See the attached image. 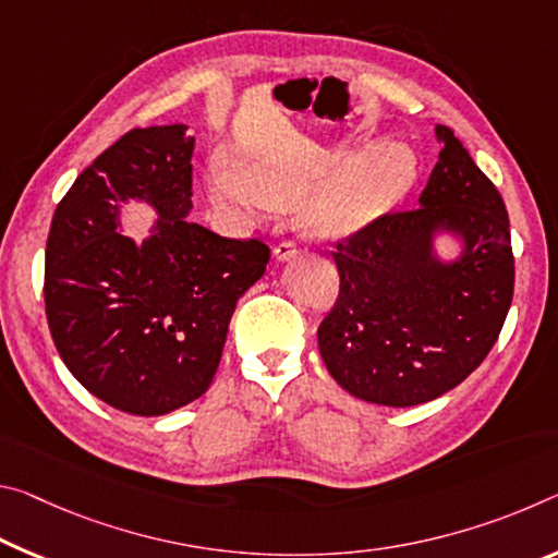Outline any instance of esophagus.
Here are the masks:
<instances>
[{
	"instance_id": "1",
	"label": "esophagus",
	"mask_w": 558,
	"mask_h": 558,
	"mask_svg": "<svg viewBox=\"0 0 558 558\" xmlns=\"http://www.w3.org/2000/svg\"><path fill=\"white\" fill-rule=\"evenodd\" d=\"M272 253H276L278 260H288V258H293V255H298V243L295 241H280Z\"/></svg>"
}]
</instances>
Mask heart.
<instances>
[{
    "mask_svg": "<svg viewBox=\"0 0 558 558\" xmlns=\"http://www.w3.org/2000/svg\"><path fill=\"white\" fill-rule=\"evenodd\" d=\"M417 175V161L404 144L385 141L355 158L317 196L313 218L320 231L340 235L365 226L392 208ZM317 179V168L282 156H255L245 168L216 163L210 171V196L243 214L260 216L272 206H290L303 198Z\"/></svg>",
    "mask_w": 558,
    "mask_h": 558,
    "instance_id": "1",
    "label": "heart"
}]
</instances>
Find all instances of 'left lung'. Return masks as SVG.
Returning <instances> with one entry per match:
<instances>
[{
	"mask_svg": "<svg viewBox=\"0 0 558 558\" xmlns=\"http://www.w3.org/2000/svg\"><path fill=\"white\" fill-rule=\"evenodd\" d=\"M420 206L383 214L335 245L340 293L317 327L327 373L365 402L412 407L464 383L497 342L514 298L509 216L447 126ZM457 232L454 264L430 253Z\"/></svg>",
	"mask_w": 558,
	"mask_h": 558,
	"instance_id": "8db88e82",
	"label": "left lung"
}]
</instances>
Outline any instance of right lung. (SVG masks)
<instances>
[{"instance_id": "right-lung-1", "label": "right lung", "mask_w": 558, "mask_h": 558, "mask_svg": "<svg viewBox=\"0 0 558 558\" xmlns=\"http://www.w3.org/2000/svg\"><path fill=\"white\" fill-rule=\"evenodd\" d=\"M193 136L183 123L131 129L78 173L51 218L44 305L64 365L121 412L158 417L214 383L238 298L270 247L191 223ZM151 202L159 220L136 246L118 203Z\"/></svg>"}]
</instances>
